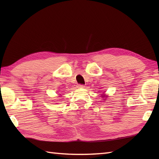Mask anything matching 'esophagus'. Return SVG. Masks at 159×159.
<instances>
[{
  "label": "esophagus",
  "mask_w": 159,
  "mask_h": 159,
  "mask_svg": "<svg viewBox=\"0 0 159 159\" xmlns=\"http://www.w3.org/2000/svg\"><path fill=\"white\" fill-rule=\"evenodd\" d=\"M78 88H84V84H79L78 87H77Z\"/></svg>",
  "instance_id": "1"
}]
</instances>
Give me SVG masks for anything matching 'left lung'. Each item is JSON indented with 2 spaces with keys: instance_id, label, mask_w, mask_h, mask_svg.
Returning a JSON list of instances; mask_svg holds the SVG:
<instances>
[{
  "instance_id": "1",
  "label": "left lung",
  "mask_w": 159,
  "mask_h": 159,
  "mask_svg": "<svg viewBox=\"0 0 159 159\" xmlns=\"http://www.w3.org/2000/svg\"><path fill=\"white\" fill-rule=\"evenodd\" d=\"M105 97H107V95H102V97H103V98H105ZM104 100H106V99H104Z\"/></svg>"
}]
</instances>
